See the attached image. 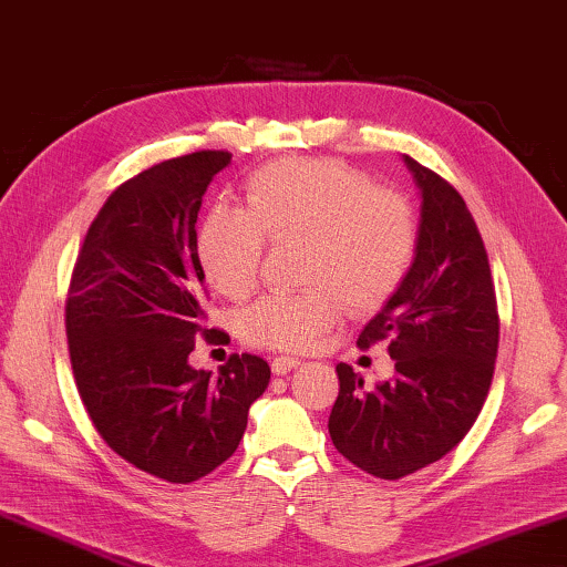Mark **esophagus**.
Masks as SVG:
<instances>
[{
  "label": "esophagus",
  "mask_w": 567,
  "mask_h": 567,
  "mask_svg": "<svg viewBox=\"0 0 567 567\" xmlns=\"http://www.w3.org/2000/svg\"><path fill=\"white\" fill-rule=\"evenodd\" d=\"M299 364H301V361L293 359V357H276L271 361V369H274V374H289V371L296 369Z\"/></svg>",
  "instance_id": "obj_1"
}]
</instances>
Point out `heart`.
<instances>
[{
  "mask_svg": "<svg viewBox=\"0 0 567 567\" xmlns=\"http://www.w3.org/2000/svg\"><path fill=\"white\" fill-rule=\"evenodd\" d=\"M271 240H306L299 293H268L240 313L248 344L306 351L344 313H371L410 271L416 223L410 200L374 188L367 173L323 157H289L250 175L246 208L213 206L198 230L208 281L246 299Z\"/></svg>",
  "mask_w": 567,
  "mask_h": 567,
  "instance_id": "b5f03b06",
  "label": "heart"
}]
</instances>
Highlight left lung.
<instances>
[{
  "label": "left lung",
  "instance_id": "8db88e82",
  "mask_svg": "<svg viewBox=\"0 0 567 567\" xmlns=\"http://www.w3.org/2000/svg\"><path fill=\"white\" fill-rule=\"evenodd\" d=\"M420 188L414 261L359 349L389 341L396 374L374 389L339 364L329 434L369 475L399 480L457 447L475 424L495 374L499 319L477 223L437 173L404 155Z\"/></svg>",
  "mask_w": 567,
  "mask_h": 567
}]
</instances>
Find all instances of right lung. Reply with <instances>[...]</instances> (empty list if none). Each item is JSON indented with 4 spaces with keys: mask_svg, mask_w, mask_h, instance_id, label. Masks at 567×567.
I'll use <instances>...</instances> for the list:
<instances>
[{
    "mask_svg": "<svg viewBox=\"0 0 567 567\" xmlns=\"http://www.w3.org/2000/svg\"><path fill=\"white\" fill-rule=\"evenodd\" d=\"M226 151H198L125 181L100 208L74 264L64 327L82 404L107 447L173 485L236 452L266 392L261 357L234 354L218 377L188 364L206 329L196 220Z\"/></svg>",
    "mask_w": 567,
    "mask_h": 567,
    "instance_id": "add662e5",
    "label": "right lung"
}]
</instances>
